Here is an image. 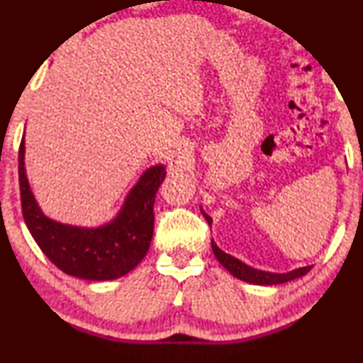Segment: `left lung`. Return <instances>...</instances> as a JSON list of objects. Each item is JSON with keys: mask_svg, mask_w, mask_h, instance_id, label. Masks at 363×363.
<instances>
[{"mask_svg": "<svg viewBox=\"0 0 363 363\" xmlns=\"http://www.w3.org/2000/svg\"><path fill=\"white\" fill-rule=\"evenodd\" d=\"M201 210V208H200ZM203 216L206 218L208 225H211L213 220L206 215L205 211L201 210ZM211 250L215 252L216 259L221 262V266L231 272L233 276L238 277V279L250 282V284H259V286H272V284H284L287 281L297 279V277L306 276L307 272L312 269V266H304V267H297V269H292L289 272H269V271H261L256 269V267L247 266L246 262H242L238 259V257L228 255L223 250L218 247L215 241H211Z\"/></svg>", "mask_w": 363, "mask_h": 363, "instance_id": "1", "label": "left lung"}]
</instances>
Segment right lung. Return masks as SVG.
I'll return each instance as SVG.
<instances>
[{
    "label": "right lung",
    "instance_id": "add662e5",
    "mask_svg": "<svg viewBox=\"0 0 363 363\" xmlns=\"http://www.w3.org/2000/svg\"><path fill=\"white\" fill-rule=\"evenodd\" d=\"M18 170L28 230L62 272L79 279L112 281L125 276L145 257L153 236V203L158 186L165 180V167L147 168L128 191L117 216L97 228L64 225L44 215L29 188L24 138L19 145Z\"/></svg>",
    "mask_w": 363,
    "mask_h": 363
}]
</instances>
